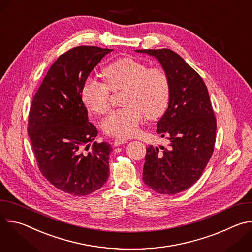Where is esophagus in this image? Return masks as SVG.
Returning a JSON list of instances; mask_svg holds the SVG:
<instances>
[{
  "instance_id": "1",
  "label": "esophagus",
  "mask_w": 252,
  "mask_h": 252,
  "mask_svg": "<svg viewBox=\"0 0 252 252\" xmlns=\"http://www.w3.org/2000/svg\"><path fill=\"white\" fill-rule=\"evenodd\" d=\"M126 142H127V139L123 138V137H117L114 141L115 146H121V145H124V143H126Z\"/></svg>"
}]
</instances>
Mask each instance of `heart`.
<instances>
[{
  "mask_svg": "<svg viewBox=\"0 0 252 252\" xmlns=\"http://www.w3.org/2000/svg\"><path fill=\"white\" fill-rule=\"evenodd\" d=\"M104 83L88 79L81 90L87 109L96 115L110 110L111 92L123 91L124 107L111 113L101 123L103 132L111 136L134 135L143 119L157 120L167 109L170 81L161 66H151L140 61L125 57L102 69Z\"/></svg>",
  "mask_w": 252,
  "mask_h": 252,
  "instance_id": "obj_1",
  "label": "heart"
}]
</instances>
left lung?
Here are the masks:
<instances>
[{
  "label": "left lung",
  "instance_id": "left-lung-1",
  "mask_svg": "<svg viewBox=\"0 0 252 252\" xmlns=\"http://www.w3.org/2000/svg\"><path fill=\"white\" fill-rule=\"evenodd\" d=\"M156 57L170 81L168 107L157 132L169 140L168 148H147L142 179L160 194L189 189L201 176L214 151L217 119L207 88L186 61L169 49L136 50Z\"/></svg>",
  "mask_w": 252,
  "mask_h": 252
}]
</instances>
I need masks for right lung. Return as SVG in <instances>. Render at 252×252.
Here are the masks:
<instances>
[{"label":"right lung","instance_id":"1","mask_svg":"<svg viewBox=\"0 0 252 252\" xmlns=\"http://www.w3.org/2000/svg\"><path fill=\"white\" fill-rule=\"evenodd\" d=\"M112 51L80 46L61 55L30 107L28 134L39 169L55 188L74 196L94 192L109 178L113 148L105 141H94L97 129L89 122L81 90Z\"/></svg>","mask_w":252,"mask_h":252}]
</instances>
